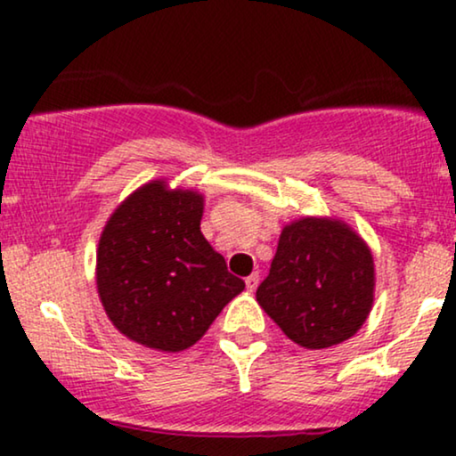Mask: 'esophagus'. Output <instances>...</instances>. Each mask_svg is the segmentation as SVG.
<instances>
[{
    "label": "esophagus",
    "mask_w": 456,
    "mask_h": 456,
    "mask_svg": "<svg viewBox=\"0 0 456 456\" xmlns=\"http://www.w3.org/2000/svg\"><path fill=\"white\" fill-rule=\"evenodd\" d=\"M257 285H259V272H253L250 276H246V289L255 291L257 289Z\"/></svg>",
    "instance_id": "obj_1"
}]
</instances>
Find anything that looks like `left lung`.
<instances>
[{"label": "left lung", "instance_id": "1", "mask_svg": "<svg viewBox=\"0 0 456 456\" xmlns=\"http://www.w3.org/2000/svg\"><path fill=\"white\" fill-rule=\"evenodd\" d=\"M373 294L375 264L364 240L337 218L305 216L282 227L257 302L291 341L326 349L362 328Z\"/></svg>", "mask_w": 456, "mask_h": 456}]
</instances>
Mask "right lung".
Returning a JSON list of instances; mask_svg holds the SVG:
<instances>
[{
	"label": "right lung",
	"instance_id": "add662e5",
	"mask_svg": "<svg viewBox=\"0 0 456 456\" xmlns=\"http://www.w3.org/2000/svg\"><path fill=\"white\" fill-rule=\"evenodd\" d=\"M203 195L151 180L124 199L101 233L96 285L130 341L182 352L195 345L244 281L201 233Z\"/></svg>",
	"mask_w": 456,
	"mask_h": 456
}]
</instances>
